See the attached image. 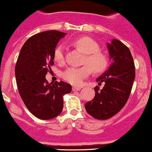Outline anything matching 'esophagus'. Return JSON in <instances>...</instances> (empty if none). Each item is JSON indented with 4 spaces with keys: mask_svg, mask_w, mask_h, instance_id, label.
Returning <instances> with one entry per match:
<instances>
[{
    "mask_svg": "<svg viewBox=\"0 0 152 152\" xmlns=\"http://www.w3.org/2000/svg\"><path fill=\"white\" fill-rule=\"evenodd\" d=\"M82 89V88H80V87H73V91H80V90Z\"/></svg>",
    "mask_w": 152,
    "mask_h": 152,
    "instance_id": "esophagus-1",
    "label": "esophagus"
}]
</instances>
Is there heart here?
I'll list each match as a JSON object with an SVG mask.
<instances>
[{"label":"heart","mask_w":152,"mask_h":152,"mask_svg":"<svg viewBox=\"0 0 152 152\" xmlns=\"http://www.w3.org/2000/svg\"><path fill=\"white\" fill-rule=\"evenodd\" d=\"M73 45L85 54L84 64L88 65L81 67H70L62 73V78L73 85H82L84 80L90 76L91 69L94 73H102L108 66V58L105 54L99 51V45L91 38L80 37L73 41ZM56 61L62 63L64 61V48L59 45L56 48L53 53Z\"/></svg>","instance_id":"obj_1"}]
</instances>
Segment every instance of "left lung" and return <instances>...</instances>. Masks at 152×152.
Instances as JSON below:
<instances>
[{"instance_id":"1","label":"left lung","mask_w":152,"mask_h":152,"mask_svg":"<svg viewBox=\"0 0 152 152\" xmlns=\"http://www.w3.org/2000/svg\"><path fill=\"white\" fill-rule=\"evenodd\" d=\"M112 60L109 68L96 79L99 85L104 82L102 90L94 88L95 96L85 104V110L97 120H107L117 114L127 102L135 78L133 57L128 47L113 39L107 43Z\"/></svg>"}]
</instances>
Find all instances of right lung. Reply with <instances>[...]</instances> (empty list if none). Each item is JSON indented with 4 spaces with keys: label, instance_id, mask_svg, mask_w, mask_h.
Returning a JSON list of instances; mask_svg holds the SVG:
<instances>
[{
    "label": "right lung",
    "instance_id": "obj_1",
    "mask_svg": "<svg viewBox=\"0 0 152 152\" xmlns=\"http://www.w3.org/2000/svg\"><path fill=\"white\" fill-rule=\"evenodd\" d=\"M66 33L48 30L32 35L24 43L15 64L19 94L28 110L41 120H51L61 113L63 96L71 92L69 84L48 83L46 74L53 64V53Z\"/></svg>",
    "mask_w": 152,
    "mask_h": 152
}]
</instances>
